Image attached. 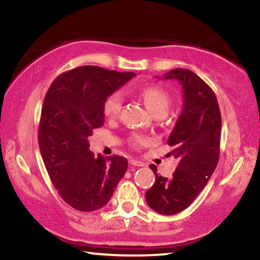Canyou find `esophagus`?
I'll use <instances>...</instances> for the list:
<instances>
[{
    "instance_id": "obj_1",
    "label": "esophagus",
    "mask_w": 260,
    "mask_h": 260,
    "mask_svg": "<svg viewBox=\"0 0 260 260\" xmlns=\"http://www.w3.org/2000/svg\"><path fill=\"white\" fill-rule=\"evenodd\" d=\"M129 164L132 166H144V164H143L142 161L136 160V159H129Z\"/></svg>"
}]
</instances>
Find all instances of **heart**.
Segmentation results:
<instances>
[{"label":"heart","mask_w":260,"mask_h":260,"mask_svg":"<svg viewBox=\"0 0 260 260\" xmlns=\"http://www.w3.org/2000/svg\"><path fill=\"white\" fill-rule=\"evenodd\" d=\"M140 98L147 107L156 114H165L170 107V95L164 88L157 85L144 86L139 91ZM122 107V98L119 93L110 94L103 102V113L109 119H114L119 116ZM129 142L134 148H143L149 143V138L142 134H132Z\"/></svg>","instance_id":"1"}]
</instances>
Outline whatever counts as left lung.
Masks as SVG:
<instances>
[{
    "mask_svg": "<svg viewBox=\"0 0 260 260\" xmlns=\"http://www.w3.org/2000/svg\"><path fill=\"white\" fill-rule=\"evenodd\" d=\"M164 79H177L183 89V108L167 144L179 164L172 178L156 175L146 192L148 205L159 214H175L187 209L214 172L219 160L221 114L214 91L190 70L174 69Z\"/></svg>",
    "mask_w": 260,
    "mask_h": 260,
    "instance_id": "left-lung-1",
    "label": "left lung"
}]
</instances>
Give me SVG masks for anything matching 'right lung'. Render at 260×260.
I'll use <instances>...</instances> for the list:
<instances>
[{
	"instance_id": "add662e5",
	"label": "right lung",
	"mask_w": 260,
	"mask_h": 260,
	"mask_svg": "<svg viewBox=\"0 0 260 260\" xmlns=\"http://www.w3.org/2000/svg\"><path fill=\"white\" fill-rule=\"evenodd\" d=\"M133 77L86 65L61 73L47 91L39 147L52 184L76 210L103 208L126 173L125 157H95L88 138L104 125V100Z\"/></svg>"
}]
</instances>
